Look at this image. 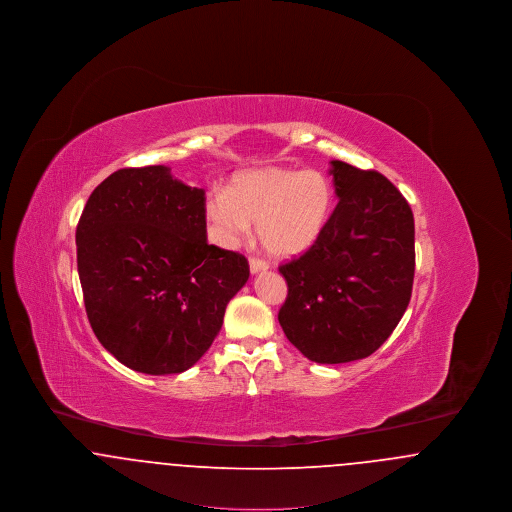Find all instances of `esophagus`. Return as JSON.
Segmentation results:
<instances>
[{
	"instance_id": "34e87169",
	"label": "esophagus",
	"mask_w": 512,
	"mask_h": 512,
	"mask_svg": "<svg viewBox=\"0 0 512 512\" xmlns=\"http://www.w3.org/2000/svg\"><path fill=\"white\" fill-rule=\"evenodd\" d=\"M249 268H251V272L253 274H257V272H263V270H267L268 263L265 259H259V257H251L249 259Z\"/></svg>"
}]
</instances>
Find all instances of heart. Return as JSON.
<instances>
[{"mask_svg": "<svg viewBox=\"0 0 512 512\" xmlns=\"http://www.w3.org/2000/svg\"><path fill=\"white\" fill-rule=\"evenodd\" d=\"M336 207V188L322 171L267 167L211 190L205 217L220 244H238L257 222L259 242L278 257L299 255L317 242Z\"/></svg>", "mask_w": 512, "mask_h": 512, "instance_id": "1", "label": "heart"}]
</instances>
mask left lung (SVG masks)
Masks as SVG:
<instances>
[{"label":"left lung","mask_w":512,"mask_h":512,"mask_svg":"<svg viewBox=\"0 0 512 512\" xmlns=\"http://www.w3.org/2000/svg\"><path fill=\"white\" fill-rule=\"evenodd\" d=\"M330 165L340 197L330 222L301 257L280 267L288 297L278 322L320 365L372 355L407 311L414 278L407 199L380 172Z\"/></svg>","instance_id":"1"}]
</instances>
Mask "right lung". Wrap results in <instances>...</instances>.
I'll list each match as a JSON object with an SVG mask.
<instances>
[{"instance_id":"1","label":"right lung","mask_w":512,"mask_h":512,"mask_svg":"<svg viewBox=\"0 0 512 512\" xmlns=\"http://www.w3.org/2000/svg\"><path fill=\"white\" fill-rule=\"evenodd\" d=\"M76 261L99 343L151 376L194 366L249 278L244 255L207 244L205 192L163 165L99 184L76 226Z\"/></svg>"}]
</instances>
